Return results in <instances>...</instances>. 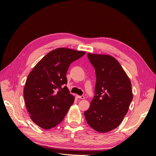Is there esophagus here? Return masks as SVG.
I'll return each mask as SVG.
<instances>
[{
    "label": "esophagus",
    "mask_w": 156,
    "mask_h": 156,
    "mask_svg": "<svg viewBox=\"0 0 156 156\" xmlns=\"http://www.w3.org/2000/svg\"><path fill=\"white\" fill-rule=\"evenodd\" d=\"M76 97H77V98H78V99H85V96H83V95H81V96L76 95Z\"/></svg>",
    "instance_id": "obj_1"
}]
</instances>
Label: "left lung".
<instances>
[{
	"instance_id": "8db88e82",
	"label": "left lung",
	"mask_w": 156,
	"mask_h": 156,
	"mask_svg": "<svg viewBox=\"0 0 156 156\" xmlns=\"http://www.w3.org/2000/svg\"><path fill=\"white\" fill-rule=\"evenodd\" d=\"M95 71V95L85 111L88 125L100 133L115 129L123 119L133 99L132 85L118 61L108 55L88 54Z\"/></svg>"
}]
</instances>
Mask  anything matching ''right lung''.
<instances>
[{
  "label": "right lung",
  "instance_id": "right-lung-1",
  "mask_svg": "<svg viewBox=\"0 0 156 156\" xmlns=\"http://www.w3.org/2000/svg\"><path fill=\"white\" fill-rule=\"evenodd\" d=\"M85 54L83 51L58 48L41 59L30 73L23 95L30 118L36 125L51 129L63 120L75 101L68 87L70 64Z\"/></svg>",
  "mask_w": 156,
  "mask_h": 156
}]
</instances>
